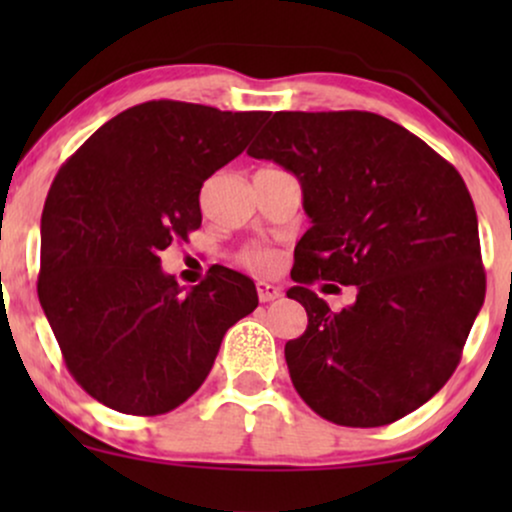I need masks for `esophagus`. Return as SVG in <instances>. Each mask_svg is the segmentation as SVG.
Returning <instances> with one entry per match:
<instances>
[{
    "label": "esophagus",
    "mask_w": 512,
    "mask_h": 512,
    "mask_svg": "<svg viewBox=\"0 0 512 512\" xmlns=\"http://www.w3.org/2000/svg\"><path fill=\"white\" fill-rule=\"evenodd\" d=\"M257 296H260L262 303L276 301V298H281V289L274 284H267V281H260V284H257Z\"/></svg>",
    "instance_id": "34e87169"
}]
</instances>
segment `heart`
<instances>
[{
    "instance_id": "heart-1",
    "label": "heart",
    "mask_w": 512,
    "mask_h": 512,
    "mask_svg": "<svg viewBox=\"0 0 512 512\" xmlns=\"http://www.w3.org/2000/svg\"><path fill=\"white\" fill-rule=\"evenodd\" d=\"M238 260H240V264H245V267L255 269V272H262V274L276 272V269H279V255H276L274 250L262 248V245L245 248L238 255Z\"/></svg>"
}]
</instances>
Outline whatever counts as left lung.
Returning <instances> with one entry per match:
<instances>
[{"label":"left lung","instance_id":"left-lung-1","mask_svg":"<svg viewBox=\"0 0 512 512\" xmlns=\"http://www.w3.org/2000/svg\"><path fill=\"white\" fill-rule=\"evenodd\" d=\"M252 158L296 175L313 226L286 291L308 327L286 342L298 395L322 419L375 428L450 380L484 305L474 202L462 175L416 134L366 110L274 113ZM357 286L334 314L315 280ZM332 286V284H330Z\"/></svg>","mask_w":512,"mask_h":512}]
</instances>
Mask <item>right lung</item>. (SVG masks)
<instances>
[{"mask_svg":"<svg viewBox=\"0 0 512 512\" xmlns=\"http://www.w3.org/2000/svg\"><path fill=\"white\" fill-rule=\"evenodd\" d=\"M267 117L149 101L96 129L57 173L40 221L38 298L72 378L105 407H180L228 327L257 308L245 274L214 264L185 293L158 252L202 226L204 180Z\"/></svg>","mask_w":512,"mask_h":512,"instance_id":"right-lung-1","label":"right lung"}]
</instances>
